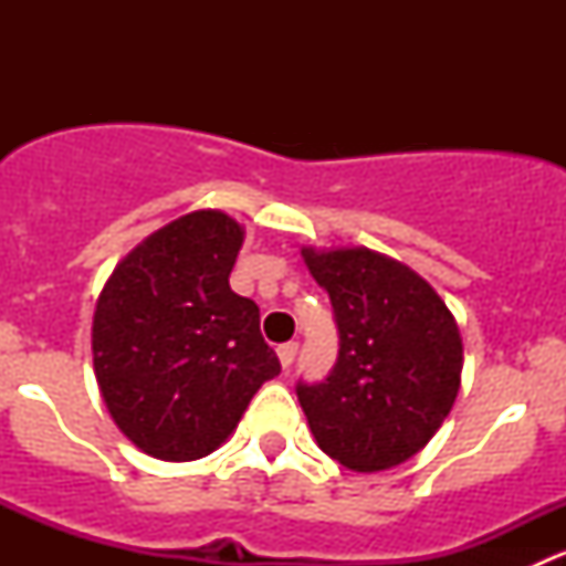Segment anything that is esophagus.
Listing matches in <instances>:
<instances>
[{
    "label": "esophagus",
    "mask_w": 566,
    "mask_h": 566,
    "mask_svg": "<svg viewBox=\"0 0 566 566\" xmlns=\"http://www.w3.org/2000/svg\"><path fill=\"white\" fill-rule=\"evenodd\" d=\"M276 353H279V361H282V367L290 369L295 361V353H298V342H284V345L276 347Z\"/></svg>",
    "instance_id": "esophagus-1"
}]
</instances>
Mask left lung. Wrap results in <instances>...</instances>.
I'll use <instances>...</instances> for the list:
<instances>
[{
  "label": "left lung",
  "instance_id": "1",
  "mask_svg": "<svg viewBox=\"0 0 566 566\" xmlns=\"http://www.w3.org/2000/svg\"><path fill=\"white\" fill-rule=\"evenodd\" d=\"M339 331L334 369L298 380L317 447L353 471H384L427 447L460 389L462 339L441 295L369 249H304Z\"/></svg>",
  "mask_w": 566,
  "mask_h": 566
}]
</instances>
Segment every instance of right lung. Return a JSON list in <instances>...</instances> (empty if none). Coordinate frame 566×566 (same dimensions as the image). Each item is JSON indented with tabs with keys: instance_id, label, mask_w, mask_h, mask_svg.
<instances>
[{
	"instance_id": "right-lung-1",
	"label": "right lung",
	"mask_w": 566,
	"mask_h": 566,
	"mask_svg": "<svg viewBox=\"0 0 566 566\" xmlns=\"http://www.w3.org/2000/svg\"><path fill=\"white\" fill-rule=\"evenodd\" d=\"M243 227L193 210L139 243L108 276L93 364L114 424L169 462L216 452L265 380L282 373L260 306L232 293Z\"/></svg>"
}]
</instances>
